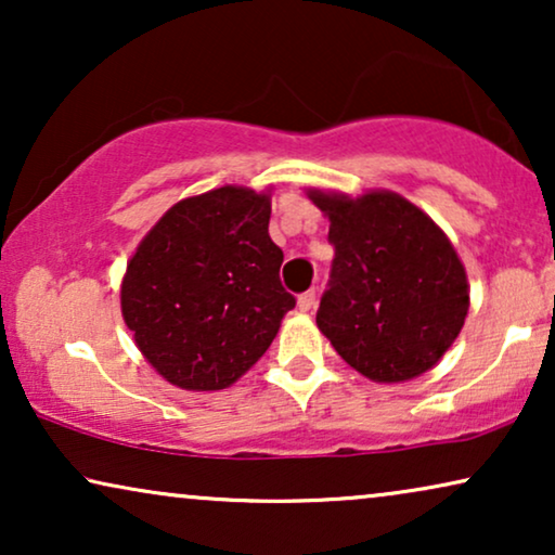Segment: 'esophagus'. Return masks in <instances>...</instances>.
<instances>
[{"mask_svg":"<svg viewBox=\"0 0 555 555\" xmlns=\"http://www.w3.org/2000/svg\"><path fill=\"white\" fill-rule=\"evenodd\" d=\"M315 306V291H308V293H302L300 298H298V308L302 310V313H308L310 308Z\"/></svg>","mask_w":555,"mask_h":555,"instance_id":"obj_1","label":"esophagus"}]
</instances>
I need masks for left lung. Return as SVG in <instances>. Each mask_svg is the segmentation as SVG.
Masks as SVG:
<instances>
[{
	"label": "left lung",
	"instance_id": "obj_1",
	"mask_svg": "<svg viewBox=\"0 0 555 555\" xmlns=\"http://www.w3.org/2000/svg\"><path fill=\"white\" fill-rule=\"evenodd\" d=\"M336 247L315 323L340 359L376 384L422 376L450 351L469 310L457 249L397 192L308 189Z\"/></svg>",
	"mask_w": 555,
	"mask_h": 555
}]
</instances>
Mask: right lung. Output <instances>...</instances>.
Here are the masks:
<instances>
[{"mask_svg":"<svg viewBox=\"0 0 555 555\" xmlns=\"http://www.w3.org/2000/svg\"><path fill=\"white\" fill-rule=\"evenodd\" d=\"M272 189L219 186L186 196L139 242L120 280V313L143 359L186 391L245 376L295 298L270 240Z\"/></svg>","mask_w":555,"mask_h":555,"instance_id":"obj_1","label":"right lung"}]
</instances>
